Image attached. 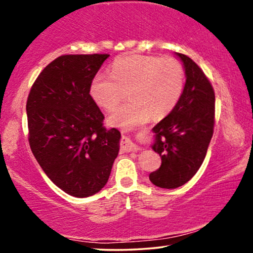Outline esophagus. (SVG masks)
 Instances as JSON below:
<instances>
[{
	"label": "esophagus",
	"mask_w": 253,
	"mask_h": 253,
	"mask_svg": "<svg viewBox=\"0 0 253 253\" xmlns=\"http://www.w3.org/2000/svg\"><path fill=\"white\" fill-rule=\"evenodd\" d=\"M121 150L124 152H131L139 150V147H138L132 140L129 139V138L123 137L122 140H121Z\"/></svg>",
	"instance_id": "obj_1"
}]
</instances>
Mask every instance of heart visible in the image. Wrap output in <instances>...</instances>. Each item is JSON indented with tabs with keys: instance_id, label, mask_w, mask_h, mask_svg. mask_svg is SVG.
<instances>
[{
	"instance_id": "1",
	"label": "heart",
	"mask_w": 253,
	"mask_h": 253,
	"mask_svg": "<svg viewBox=\"0 0 253 253\" xmlns=\"http://www.w3.org/2000/svg\"><path fill=\"white\" fill-rule=\"evenodd\" d=\"M184 88V70L172 57L130 55L114 62L112 76L96 75L89 94L105 110L115 109L129 92L131 101L108 117L113 126L129 129L172 112Z\"/></svg>"
}]
</instances>
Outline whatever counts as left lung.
Listing matches in <instances>:
<instances>
[{"instance_id":"8db88e82","label":"left lung","mask_w":253,"mask_h":253,"mask_svg":"<svg viewBox=\"0 0 253 253\" xmlns=\"http://www.w3.org/2000/svg\"><path fill=\"white\" fill-rule=\"evenodd\" d=\"M185 70V85L172 112L152 131V145L161 166L150 181L164 189L178 188L193 177L206 157L213 136L215 95L202 69L184 54L176 53Z\"/></svg>"}]
</instances>
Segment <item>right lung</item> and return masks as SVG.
Masks as SVG:
<instances>
[{
  "label": "right lung",
  "instance_id": "add662e5",
  "mask_svg": "<svg viewBox=\"0 0 253 253\" xmlns=\"http://www.w3.org/2000/svg\"><path fill=\"white\" fill-rule=\"evenodd\" d=\"M108 54L62 55L32 85L26 102L29 143L51 182L84 198L108 181L120 151V131L103 126L89 86Z\"/></svg>",
  "mask_w": 253,
  "mask_h": 253
}]
</instances>
